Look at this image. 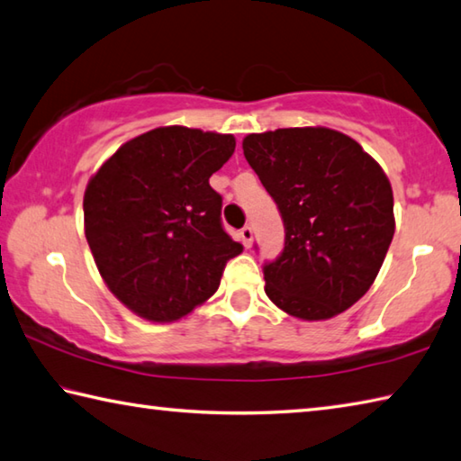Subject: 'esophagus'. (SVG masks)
Listing matches in <instances>:
<instances>
[{"mask_svg": "<svg viewBox=\"0 0 461 461\" xmlns=\"http://www.w3.org/2000/svg\"><path fill=\"white\" fill-rule=\"evenodd\" d=\"M240 238H241V244H244L246 248H252V241H254V231L252 228H241L240 230Z\"/></svg>", "mask_w": 461, "mask_h": 461, "instance_id": "obj_1", "label": "esophagus"}]
</instances>
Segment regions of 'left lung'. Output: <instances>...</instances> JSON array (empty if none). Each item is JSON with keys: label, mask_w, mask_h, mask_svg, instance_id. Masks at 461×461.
<instances>
[{"label": "left lung", "mask_w": 461, "mask_h": 461, "mask_svg": "<svg viewBox=\"0 0 461 461\" xmlns=\"http://www.w3.org/2000/svg\"><path fill=\"white\" fill-rule=\"evenodd\" d=\"M241 149L286 228L280 258L264 266L267 298L300 321L345 312L371 288L395 233L389 177L326 127L254 132Z\"/></svg>", "instance_id": "left-lung-1"}]
</instances>
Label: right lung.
I'll return each instance as SVG.
<instances>
[{"mask_svg":"<svg viewBox=\"0 0 461 461\" xmlns=\"http://www.w3.org/2000/svg\"><path fill=\"white\" fill-rule=\"evenodd\" d=\"M236 139L158 127L119 147L85 191V233L108 290L150 322H173L220 288L244 246L221 228L209 185Z\"/></svg>","mask_w":461,"mask_h":461,"instance_id":"right-lung-1","label":"right lung"}]
</instances>
